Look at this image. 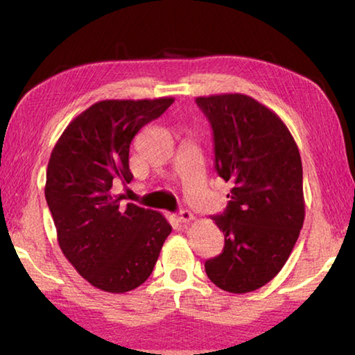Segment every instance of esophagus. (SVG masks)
I'll use <instances>...</instances> for the list:
<instances>
[{
    "instance_id": "esophagus-1",
    "label": "esophagus",
    "mask_w": 355,
    "mask_h": 355,
    "mask_svg": "<svg viewBox=\"0 0 355 355\" xmlns=\"http://www.w3.org/2000/svg\"><path fill=\"white\" fill-rule=\"evenodd\" d=\"M177 219L180 224H188V222H191L192 219H194V216H192L191 211H188V209H182V211L178 213Z\"/></svg>"
}]
</instances>
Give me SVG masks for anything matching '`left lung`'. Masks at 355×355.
Masks as SVG:
<instances>
[{
    "label": "left lung",
    "mask_w": 355,
    "mask_h": 355,
    "mask_svg": "<svg viewBox=\"0 0 355 355\" xmlns=\"http://www.w3.org/2000/svg\"><path fill=\"white\" fill-rule=\"evenodd\" d=\"M196 101L211 123L216 171L232 183L225 213L213 216L224 250L205 263V271L220 290L255 291L280 272L304 225L297 144L284 120L249 95Z\"/></svg>",
    "instance_id": "left-lung-1"
}]
</instances>
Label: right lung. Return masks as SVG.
<instances>
[{"label": "right lung", "mask_w": 355, "mask_h": 355, "mask_svg": "<svg viewBox=\"0 0 355 355\" xmlns=\"http://www.w3.org/2000/svg\"><path fill=\"white\" fill-rule=\"evenodd\" d=\"M175 98L101 100L76 116L53 148L45 199L58 243L78 274L107 293H127L152 274L172 227L153 209L112 194L130 183V144Z\"/></svg>", "instance_id": "obj_1"}]
</instances>
